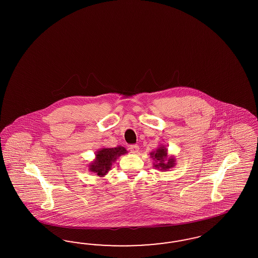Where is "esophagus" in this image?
Returning <instances> with one entry per match:
<instances>
[{
  "instance_id": "1",
  "label": "esophagus",
  "mask_w": 258,
  "mask_h": 258,
  "mask_svg": "<svg viewBox=\"0 0 258 258\" xmlns=\"http://www.w3.org/2000/svg\"><path fill=\"white\" fill-rule=\"evenodd\" d=\"M131 152L133 153V154H137L138 152H139V146H137V145H132L131 146Z\"/></svg>"
}]
</instances>
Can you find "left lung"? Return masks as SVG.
Returning <instances> with one entry per match:
<instances>
[{"label": "left lung", "mask_w": 258, "mask_h": 258, "mask_svg": "<svg viewBox=\"0 0 258 258\" xmlns=\"http://www.w3.org/2000/svg\"><path fill=\"white\" fill-rule=\"evenodd\" d=\"M150 156L155 161V164L153 165L160 170L166 171L175 165L176 161L174 157L167 158V149L164 146H161L159 149H156V151L151 152Z\"/></svg>", "instance_id": "obj_1"}]
</instances>
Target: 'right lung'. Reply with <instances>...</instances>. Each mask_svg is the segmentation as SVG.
Listing matches in <instances>:
<instances>
[{
    "mask_svg": "<svg viewBox=\"0 0 258 258\" xmlns=\"http://www.w3.org/2000/svg\"><path fill=\"white\" fill-rule=\"evenodd\" d=\"M126 152L127 151L123 147L99 149L95 154L94 162L89 165V169L97 176L104 177L110 170L111 164L116 161L117 157L124 155Z\"/></svg>",
    "mask_w": 258,
    "mask_h": 258,
    "instance_id": "add662e5",
    "label": "right lung"
}]
</instances>
